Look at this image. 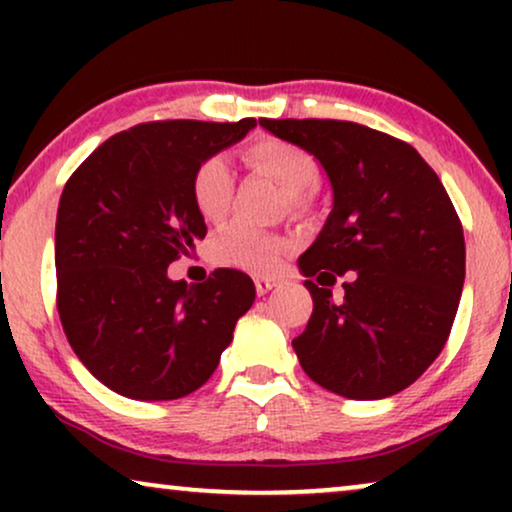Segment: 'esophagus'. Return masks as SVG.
<instances>
[{
  "mask_svg": "<svg viewBox=\"0 0 512 512\" xmlns=\"http://www.w3.org/2000/svg\"><path fill=\"white\" fill-rule=\"evenodd\" d=\"M254 284H256V293H258V296H265V293H268L270 289H275V286L279 284V279L258 275V277H254Z\"/></svg>",
  "mask_w": 512,
  "mask_h": 512,
  "instance_id": "1",
  "label": "esophagus"
}]
</instances>
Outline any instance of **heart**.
<instances>
[{
    "mask_svg": "<svg viewBox=\"0 0 512 512\" xmlns=\"http://www.w3.org/2000/svg\"><path fill=\"white\" fill-rule=\"evenodd\" d=\"M249 165L268 172L291 193V202L298 205L305 193H310L319 181V163L310 151L296 144L277 142V139H261L244 149ZM233 172L228 160L221 153L205 156L195 165L191 177L193 205L205 221H221L233 198ZM284 240L277 235L263 233L247 223H233L221 230L209 244V256L223 268H242L263 272L275 268Z\"/></svg>",
    "mask_w": 512,
    "mask_h": 512,
    "instance_id": "obj_1",
    "label": "heart"
}]
</instances>
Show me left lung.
<instances>
[{
    "label": "left lung",
    "mask_w": 512,
    "mask_h": 512,
    "mask_svg": "<svg viewBox=\"0 0 512 512\" xmlns=\"http://www.w3.org/2000/svg\"><path fill=\"white\" fill-rule=\"evenodd\" d=\"M310 151L333 209L298 258L312 317L293 338L300 366L333 394L394 396L443 352L466 275L464 228L445 186L408 142L333 118H261ZM345 278L343 298L330 289Z\"/></svg>",
    "instance_id": "1"
}]
</instances>
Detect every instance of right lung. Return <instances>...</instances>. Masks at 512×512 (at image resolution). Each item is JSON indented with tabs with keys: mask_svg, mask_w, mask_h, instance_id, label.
Returning <instances> with one entry per match:
<instances>
[{
	"mask_svg": "<svg viewBox=\"0 0 512 512\" xmlns=\"http://www.w3.org/2000/svg\"><path fill=\"white\" fill-rule=\"evenodd\" d=\"M254 125L139 123L97 146L67 179L55 223V303L74 354L116 394H193L254 303V282L240 270L216 268L200 284L167 277L207 235L191 195L195 165Z\"/></svg>",
	"mask_w": 512,
	"mask_h": 512,
	"instance_id": "1",
	"label": "right lung"
}]
</instances>
